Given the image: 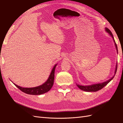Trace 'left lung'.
Masks as SVG:
<instances>
[{"instance_id":"left-lung-1","label":"left lung","mask_w":123,"mask_h":123,"mask_svg":"<svg viewBox=\"0 0 123 123\" xmlns=\"http://www.w3.org/2000/svg\"><path fill=\"white\" fill-rule=\"evenodd\" d=\"M105 29H106V31L108 33H109V34H110V35L112 36V37L113 38V40H114V42L115 45V47H116V49L117 50V51H117V44H116V43H115V40L114 39V38H113V36L112 35V33H111V31L108 28H106ZM117 66H116V68H115V73H116V72H117ZM114 76H113L112 78H111V79L109 80H107V81H105V82L103 83L94 84V85H90V86H80V85H77V87H79L80 89H81V90H82L83 91H87V92H95V91H98V90H100V89H102V88H103L106 85H107L110 82V81L111 80H112L113 79Z\"/></svg>"}]
</instances>
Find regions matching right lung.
<instances>
[{
  "label": "right lung",
  "mask_w": 123,
  "mask_h": 123,
  "mask_svg": "<svg viewBox=\"0 0 123 123\" xmlns=\"http://www.w3.org/2000/svg\"><path fill=\"white\" fill-rule=\"evenodd\" d=\"M56 65L54 66L52 70L49 79L47 80L46 82L44 83L42 85L39 86L34 88H23L20 86H18L14 83L13 84L19 90H20L22 92L31 95H40L43 94L44 93H46L49 91L53 86L54 80L55 69Z\"/></svg>",
  "instance_id": "right-lung-1"
}]
</instances>
